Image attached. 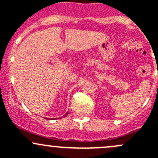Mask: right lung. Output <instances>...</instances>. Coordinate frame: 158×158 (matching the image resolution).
Instances as JSON below:
<instances>
[{"label": "right lung", "mask_w": 158, "mask_h": 158, "mask_svg": "<svg viewBox=\"0 0 158 158\" xmlns=\"http://www.w3.org/2000/svg\"><path fill=\"white\" fill-rule=\"evenodd\" d=\"M67 114H68V111H67V112H66V114H65V115H64V116H66V115H67Z\"/></svg>", "instance_id": "obj_1"}]
</instances>
